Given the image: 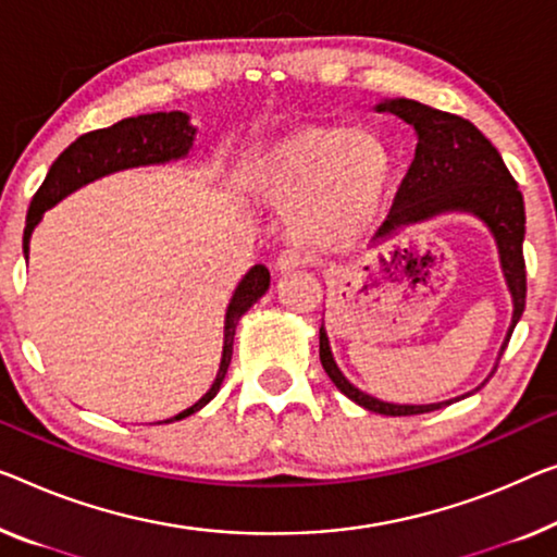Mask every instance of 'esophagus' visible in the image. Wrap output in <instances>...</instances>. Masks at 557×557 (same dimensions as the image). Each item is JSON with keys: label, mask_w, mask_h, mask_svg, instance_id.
Instances as JSON below:
<instances>
[{"label": "esophagus", "mask_w": 557, "mask_h": 557, "mask_svg": "<svg viewBox=\"0 0 557 557\" xmlns=\"http://www.w3.org/2000/svg\"><path fill=\"white\" fill-rule=\"evenodd\" d=\"M302 264H305V260H302L300 252H282L277 257V262H275V270L277 272H293L297 268H302Z\"/></svg>", "instance_id": "1"}]
</instances>
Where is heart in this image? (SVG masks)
Wrapping results in <instances>:
<instances>
[{
  "instance_id": "1",
  "label": "heart",
  "mask_w": 557,
  "mask_h": 557,
  "mask_svg": "<svg viewBox=\"0 0 557 557\" xmlns=\"http://www.w3.org/2000/svg\"><path fill=\"white\" fill-rule=\"evenodd\" d=\"M393 154L368 129L307 124L255 147L239 168L252 202L287 212V235L310 250H345L383 210Z\"/></svg>"
}]
</instances>
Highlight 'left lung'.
Masks as SVG:
<instances>
[{
	"label": "left lung",
	"instance_id": "left-lung-1",
	"mask_svg": "<svg viewBox=\"0 0 557 557\" xmlns=\"http://www.w3.org/2000/svg\"><path fill=\"white\" fill-rule=\"evenodd\" d=\"M375 112L395 114L405 124H410L414 129V137H418L414 160L408 174H405L400 189H397L395 205L389 210L385 225L377 232L375 245H383L395 235H400L405 227L422 225V222L443 218V214H470V218L483 222L485 230L495 239L500 272L512 302L510 325L508 332H505L500 352H497L495 360L497 368L505 347L510 343L512 330H516L522 318V310H525V260H522L525 202H522L516 180H512V174L505 168L503 157L491 145V139L475 124L458 117V114L440 112L433 110V107L403 97L383 99V102L375 104ZM320 362L325 368L327 377L345 397H350L355 405H360L364 410L389 414V418L433 412L445 408V405L465 400V397L480 389L475 387L460 397H453V400L428 405L385 403L380 397H372L362 393L360 387H355L343 375V370L337 368L325 322L320 327Z\"/></svg>",
	"mask_w": 557,
	"mask_h": 557
}]
</instances>
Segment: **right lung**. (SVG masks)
Instances as JSON below:
<instances>
[{"instance_id":"add662e5","label":"right lung","mask_w":557,"mask_h":557,"mask_svg":"<svg viewBox=\"0 0 557 557\" xmlns=\"http://www.w3.org/2000/svg\"><path fill=\"white\" fill-rule=\"evenodd\" d=\"M197 127L189 120L187 112H152L127 117L107 129L89 132L64 149L57 157L52 168H49L45 182L37 189L27 212V227L22 237L24 260H29V239L32 232L45 218L47 210L60 205L64 197H70L77 189L87 187L89 182H97L107 174L135 170V168H152V164H170L187 160L195 147ZM270 289V272L264 264H255L250 272L237 282L235 293H232L227 310H225V330H222V358L218 375L207 393L199 397L195 405L187 410L172 414L168 420L154 422V425H168V422L182 420L187 414L202 410L214 395L220 393L222 380L227 375L232 362V345H235V332L243 314L260 300Z\"/></svg>"}]
</instances>
